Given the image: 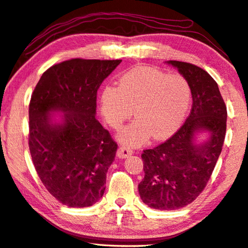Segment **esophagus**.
I'll return each instance as SVG.
<instances>
[{"instance_id": "34e87169", "label": "esophagus", "mask_w": 248, "mask_h": 248, "mask_svg": "<svg viewBox=\"0 0 248 248\" xmlns=\"http://www.w3.org/2000/svg\"><path fill=\"white\" fill-rule=\"evenodd\" d=\"M132 153L133 151L130 147L120 146L118 148V151H117V157H119V158H125V157L132 155Z\"/></svg>"}]
</instances>
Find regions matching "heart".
Masks as SVG:
<instances>
[{
	"instance_id": "b5f03b06",
	"label": "heart",
	"mask_w": 248,
	"mask_h": 248,
	"mask_svg": "<svg viewBox=\"0 0 248 248\" xmlns=\"http://www.w3.org/2000/svg\"><path fill=\"white\" fill-rule=\"evenodd\" d=\"M191 102V87L181 75H167L151 66H138L124 73L118 87L102 90L100 109L112 129H119L133 114L136 120L119 133L131 146L145 143L152 136L165 140L177 131Z\"/></svg>"
}]
</instances>
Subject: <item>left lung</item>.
Segmentation results:
<instances>
[{"mask_svg": "<svg viewBox=\"0 0 248 248\" xmlns=\"http://www.w3.org/2000/svg\"><path fill=\"white\" fill-rule=\"evenodd\" d=\"M191 87L190 115L167 141L142 153L144 179L139 184L142 201L152 208L179 209L204 191L222 151L227 130V106L214 78L190 62L169 61ZM208 131L202 144L194 143L195 133Z\"/></svg>", "mask_w": 248, "mask_h": 248, "instance_id": "obj_1", "label": "left lung"}]
</instances>
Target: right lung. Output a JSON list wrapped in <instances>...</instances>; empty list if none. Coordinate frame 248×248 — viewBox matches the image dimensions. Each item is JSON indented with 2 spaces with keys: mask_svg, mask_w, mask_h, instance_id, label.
Listing matches in <instances>:
<instances>
[{
  "mask_svg": "<svg viewBox=\"0 0 248 248\" xmlns=\"http://www.w3.org/2000/svg\"><path fill=\"white\" fill-rule=\"evenodd\" d=\"M121 60H73L46 70L29 104V150L43 186L68 207H89L105 191L117 143L95 118L97 90ZM61 111V119H53Z\"/></svg>",
  "mask_w": 248,
  "mask_h": 248,
  "instance_id": "1",
  "label": "right lung"
}]
</instances>
